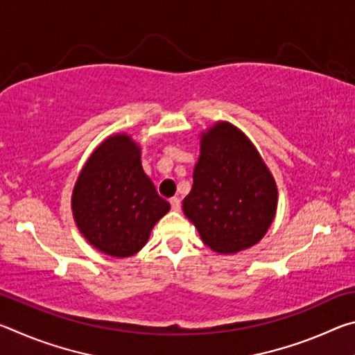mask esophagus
<instances>
[{
    "instance_id": "34e87169",
    "label": "esophagus",
    "mask_w": 355,
    "mask_h": 355,
    "mask_svg": "<svg viewBox=\"0 0 355 355\" xmlns=\"http://www.w3.org/2000/svg\"><path fill=\"white\" fill-rule=\"evenodd\" d=\"M171 202V207L173 211H180V208H182V203H180V199H177V197H173V199L169 200Z\"/></svg>"
}]
</instances>
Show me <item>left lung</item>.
<instances>
[{
    "label": "left lung",
    "mask_w": 355,
    "mask_h": 355,
    "mask_svg": "<svg viewBox=\"0 0 355 355\" xmlns=\"http://www.w3.org/2000/svg\"><path fill=\"white\" fill-rule=\"evenodd\" d=\"M183 211L209 249L236 254L257 244L277 209V186L241 130L218 122L200 137V156Z\"/></svg>",
    "instance_id": "obj_1"
}]
</instances>
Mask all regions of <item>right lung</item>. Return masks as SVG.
Wrapping results in <instances>:
<instances>
[{"label":"right lung","mask_w":355,"mask_h":355,"mask_svg":"<svg viewBox=\"0 0 355 355\" xmlns=\"http://www.w3.org/2000/svg\"><path fill=\"white\" fill-rule=\"evenodd\" d=\"M83 236L106 255L123 258L147 244L171 205L158 196L141 164V148L128 135H114L94 150L71 196Z\"/></svg>","instance_id":"obj_1"}]
</instances>
